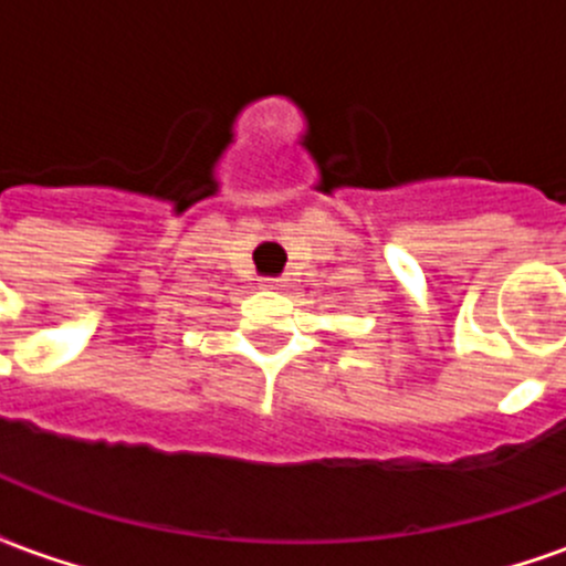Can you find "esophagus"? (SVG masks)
<instances>
[{"mask_svg":"<svg viewBox=\"0 0 566 566\" xmlns=\"http://www.w3.org/2000/svg\"><path fill=\"white\" fill-rule=\"evenodd\" d=\"M284 282H287V279H263L266 287H284Z\"/></svg>","mask_w":566,"mask_h":566,"instance_id":"esophagus-1","label":"esophagus"}]
</instances>
